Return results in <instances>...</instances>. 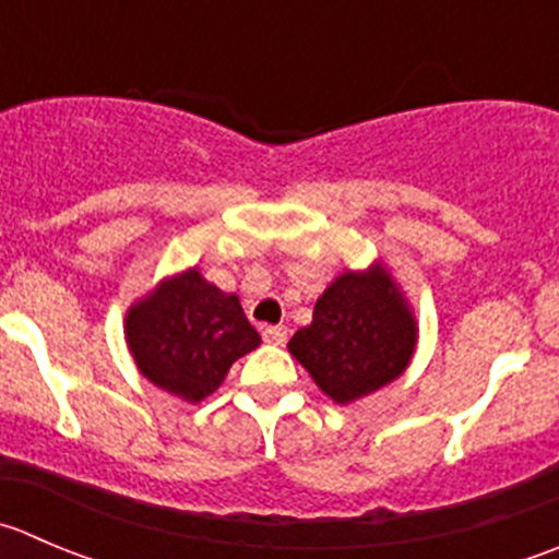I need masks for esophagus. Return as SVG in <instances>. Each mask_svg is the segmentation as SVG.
Instances as JSON below:
<instances>
[{"instance_id": "obj_1", "label": "esophagus", "mask_w": 559, "mask_h": 559, "mask_svg": "<svg viewBox=\"0 0 559 559\" xmlns=\"http://www.w3.org/2000/svg\"><path fill=\"white\" fill-rule=\"evenodd\" d=\"M262 338L275 346L286 344V328H281V324H267V328H262Z\"/></svg>"}]
</instances>
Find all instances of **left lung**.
Masks as SVG:
<instances>
[{
	"instance_id": "left-lung-1",
	"label": "left lung",
	"mask_w": 559,
	"mask_h": 559,
	"mask_svg": "<svg viewBox=\"0 0 559 559\" xmlns=\"http://www.w3.org/2000/svg\"><path fill=\"white\" fill-rule=\"evenodd\" d=\"M417 328L382 267L344 273L313 306V322L289 341V352L338 404L393 382L409 362Z\"/></svg>"
}]
</instances>
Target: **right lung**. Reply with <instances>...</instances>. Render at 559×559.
Listing matches in <instances>:
<instances>
[{
	"label": "right lung",
	"instance_id": "1",
	"mask_svg": "<svg viewBox=\"0 0 559 559\" xmlns=\"http://www.w3.org/2000/svg\"><path fill=\"white\" fill-rule=\"evenodd\" d=\"M124 335L139 371L191 404L213 393L231 362L262 344L237 295H224L199 270L166 281L135 302Z\"/></svg>",
	"mask_w": 559,
	"mask_h": 559
}]
</instances>
